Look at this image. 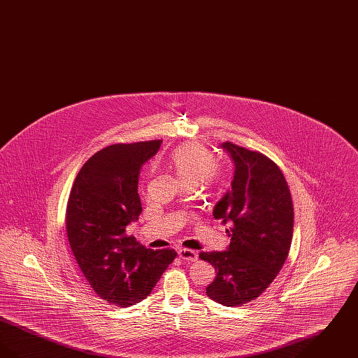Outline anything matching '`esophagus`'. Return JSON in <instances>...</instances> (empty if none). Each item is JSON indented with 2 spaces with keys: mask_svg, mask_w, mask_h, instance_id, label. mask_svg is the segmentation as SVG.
Returning a JSON list of instances; mask_svg holds the SVG:
<instances>
[{
  "mask_svg": "<svg viewBox=\"0 0 358 358\" xmlns=\"http://www.w3.org/2000/svg\"><path fill=\"white\" fill-rule=\"evenodd\" d=\"M178 256L182 260H187V262H196L199 255L193 251V250H187V248H180L178 250Z\"/></svg>",
  "mask_w": 358,
  "mask_h": 358,
  "instance_id": "1",
  "label": "esophagus"
}]
</instances>
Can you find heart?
Wrapping results in <instances>:
<instances>
[{"mask_svg": "<svg viewBox=\"0 0 358 358\" xmlns=\"http://www.w3.org/2000/svg\"><path fill=\"white\" fill-rule=\"evenodd\" d=\"M166 165L182 187H196L200 182L209 184L219 174L213 154L199 142L176 148L169 154Z\"/></svg>", "mask_w": 358, "mask_h": 358, "instance_id": "b5f03b06", "label": "heart"}]
</instances>
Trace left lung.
Here are the masks:
<instances>
[{
  "label": "left lung",
  "instance_id": "obj_1",
  "mask_svg": "<svg viewBox=\"0 0 358 358\" xmlns=\"http://www.w3.org/2000/svg\"><path fill=\"white\" fill-rule=\"evenodd\" d=\"M222 150L234 162L231 189L213 208L228 224L231 243L222 252H201L216 270L206 295L224 306H243L273 283L289 256L294 208L283 173L264 154L231 142Z\"/></svg>",
  "mask_w": 358,
  "mask_h": 358
}]
</instances>
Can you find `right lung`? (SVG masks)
<instances>
[{
  "mask_svg": "<svg viewBox=\"0 0 358 358\" xmlns=\"http://www.w3.org/2000/svg\"><path fill=\"white\" fill-rule=\"evenodd\" d=\"M159 146L161 141H146L104 148L83 165L69 194L71 250L96 295L117 306L145 299L177 256L171 248H145L126 234L142 212L141 166Z\"/></svg>",
  "mask_w": 358,
  "mask_h": 358,
  "instance_id": "obj_1",
  "label": "right lung"
}]
</instances>
